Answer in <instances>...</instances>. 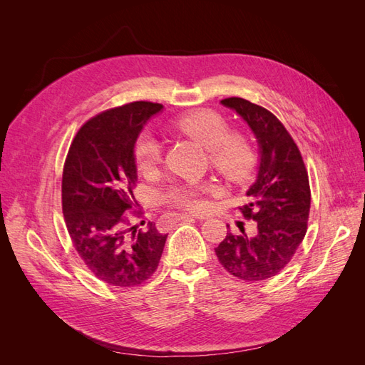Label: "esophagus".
Instances as JSON below:
<instances>
[{"label": "esophagus", "instance_id": "obj_1", "mask_svg": "<svg viewBox=\"0 0 365 365\" xmlns=\"http://www.w3.org/2000/svg\"><path fill=\"white\" fill-rule=\"evenodd\" d=\"M196 216L195 215H192V213H181V215H178V219L180 220H184V219H195ZM197 219H204L202 216L201 217H197Z\"/></svg>", "mask_w": 365, "mask_h": 365}]
</instances>
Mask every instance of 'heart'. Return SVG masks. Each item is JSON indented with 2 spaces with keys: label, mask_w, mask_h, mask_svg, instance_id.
<instances>
[{
  "label": "heart",
  "mask_w": 365,
  "mask_h": 365,
  "mask_svg": "<svg viewBox=\"0 0 365 365\" xmlns=\"http://www.w3.org/2000/svg\"><path fill=\"white\" fill-rule=\"evenodd\" d=\"M173 126L207 148L210 165L227 180L244 181L252 172L256 152L251 141L240 132L231 130L227 118L213 109L182 114L173 120ZM134 158L141 173L157 172L164 158L161 140L150 132H141L134 145ZM216 190L217 185L212 181L187 182L172 187L163 200L182 208L201 210L205 205V195Z\"/></svg>",
  "instance_id": "obj_1"
}]
</instances>
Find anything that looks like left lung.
Segmentation results:
<instances>
[{"mask_svg":"<svg viewBox=\"0 0 365 365\" xmlns=\"http://www.w3.org/2000/svg\"><path fill=\"white\" fill-rule=\"evenodd\" d=\"M252 129L260 146L256 181L248 189L250 202L239 207L254 227L228 231L215 248L220 264L235 277L260 282L277 275L291 262L307 231L311 187L300 149L282 121L268 109L240 97L224 98ZM228 227V225H227Z\"/></svg>","mask_w":365,"mask_h":365,"instance_id":"obj_1","label":"left lung"}]
</instances>
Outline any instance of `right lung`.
Masks as SVG:
<instances>
[{
    "instance_id": "right-lung-1",
    "label": "right lung",
    "mask_w": 365,
    "mask_h": 365,
    "mask_svg": "<svg viewBox=\"0 0 365 365\" xmlns=\"http://www.w3.org/2000/svg\"><path fill=\"white\" fill-rule=\"evenodd\" d=\"M163 105L132 102L94 115L77 130L62 173V212L73 245L98 280L134 288L157 271L168 235L130 225L137 165L134 145Z\"/></svg>"
}]
</instances>
